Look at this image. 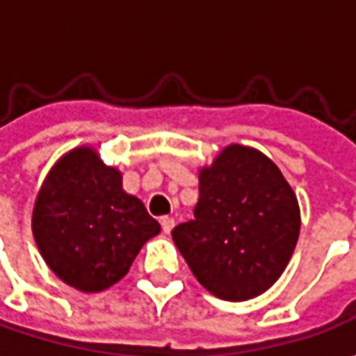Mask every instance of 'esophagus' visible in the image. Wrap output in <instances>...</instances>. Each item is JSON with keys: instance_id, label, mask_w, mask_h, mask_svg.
<instances>
[{"instance_id": "1", "label": "esophagus", "mask_w": 356, "mask_h": 356, "mask_svg": "<svg viewBox=\"0 0 356 356\" xmlns=\"http://www.w3.org/2000/svg\"><path fill=\"white\" fill-rule=\"evenodd\" d=\"M174 224H176V222H174V218H170V216L160 218V226H162V232H164V234H170Z\"/></svg>"}]
</instances>
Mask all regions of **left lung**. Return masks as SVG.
<instances>
[{"label": "left lung", "instance_id": "obj_1", "mask_svg": "<svg viewBox=\"0 0 356 356\" xmlns=\"http://www.w3.org/2000/svg\"><path fill=\"white\" fill-rule=\"evenodd\" d=\"M299 204L259 150L229 144L200 170L194 220L172 239L196 280L216 297L245 301L280 280L299 238Z\"/></svg>", "mask_w": 356, "mask_h": 356}]
</instances>
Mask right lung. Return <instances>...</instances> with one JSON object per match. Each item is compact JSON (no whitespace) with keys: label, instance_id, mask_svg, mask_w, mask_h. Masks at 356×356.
Returning <instances> with one entry per match:
<instances>
[{"label":"right lung","instance_id":"add662e5","mask_svg":"<svg viewBox=\"0 0 356 356\" xmlns=\"http://www.w3.org/2000/svg\"><path fill=\"white\" fill-rule=\"evenodd\" d=\"M33 238L51 271L85 293H97L129 273L160 224L136 196L122 190L117 168L97 150L79 146L59 158L33 208Z\"/></svg>","mask_w":356,"mask_h":356}]
</instances>
